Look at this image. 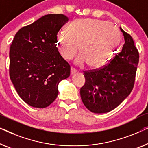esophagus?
<instances>
[{"instance_id":"esophagus-1","label":"esophagus","mask_w":148,"mask_h":148,"mask_svg":"<svg viewBox=\"0 0 148 148\" xmlns=\"http://www.w3.org/2000/svg\"><path fill=\"white\" fill-rule=\"evenodd\" d=\"M76 72H77V70L75 69H74V68L73 67L71 68V75H74Z\"/></svg>"}]
</instances>
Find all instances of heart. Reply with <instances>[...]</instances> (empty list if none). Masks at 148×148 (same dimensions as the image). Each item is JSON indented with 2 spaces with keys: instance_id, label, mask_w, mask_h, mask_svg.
Returning a JSON list of instances; mask_svg holds the SVG:
<instances>
[{
  "instance_id": "obj_1",
  "label": "heart",
  "mask_w": 148,
  "mask_h": 148,
  "mask_svg": "<svg viewBox=\"0 0 148 148\" xmlns=\"http://www.w3.org/2000/svg\"><path fill=\"white\" fill-rule=\"evenodd\" d=\"M120 33L113 23L93 18L77 19L71 23L67 31L57 35V48L65 60H70L77 53V65L87 63L93 68L102 67L113 57L119 41Z\"/></svg>"
}]
</instances>
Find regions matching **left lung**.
I'll list each match as a JSON object with an SVG mask.
<instances>
[{"instance_id":"obj_1","label":"left lung","mask_w":148,"mask_h":148,"mask_svg":"<svg viewBox=\"0 0 148 148\" xmlns=\"http://www.w3.org/2000/svg\"><path fill=\"white\" fill-rule=\"evenodd\" d=\"M125 43L110 63L101 69L84 73L80 89L85 106L95 113L110 112L127 98L134 85L139 53L134 40L120 27Z\"/></svg>"}]
</instances>
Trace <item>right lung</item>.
<instances>
[{"label": "right lung", "mask_w": 148, "mask_h": 148, "mask_svg": "<svg viewBox=\"0 0 148 148\" xmlns=\"http://www.w3.org/2000/svg\"><path fill=\"white\" fill-rule=\"evenodd\" d=\"M68 21L64 14H47L19 30L10 45V80L30 106L51 105L58 95L59 82L70 75V66L56 44L57 33Z\"/></svg>", "instance_id": "add662e5"}]
</instances>
